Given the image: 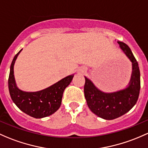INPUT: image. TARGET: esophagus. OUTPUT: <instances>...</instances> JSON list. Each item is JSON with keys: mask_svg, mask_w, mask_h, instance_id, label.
Masks as SVG:
<instances>
[{"mask_svg": "<svg viewBox=\"0 0 148 148\" xmlns=\"http://www.w3.org/2000/svg\"><path fill=\"white\" fill-rule=\"evenodd\" d=\"M78 71L79 73H84L85 71H86V69H80L78 70Z\"/></svg>", "mask_w": 148, "mask_h": 148, "instance_id": "1", "label": "esophagus"}]
</instances>
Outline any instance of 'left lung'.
Wrapping results in <instances>:
<instances>
[{
  "instance_id": "obj_1",
  "label": "left lung",
  "mask_w": 148,
  "mask_h": 148,
  "mask_svg": "<svg viewBox=\"0 0 148 148\" xmlns=\"http://www.w3.org/2000/svg\"><path fill=\"white\" fill-rule=\"evenodd\" d=\"M120 47L132 62L133 71L128 86L113 93L98 89L90 79L85 77L84 96L87 105L99 117L113 120L123 116L136 105L140 89V74L137 60L125 43L118 41Z\"/></svg>"
}]
</instances>
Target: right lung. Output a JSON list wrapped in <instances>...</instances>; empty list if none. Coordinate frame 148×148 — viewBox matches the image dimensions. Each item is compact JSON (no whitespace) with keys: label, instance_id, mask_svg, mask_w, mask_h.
Returning a JSON list of instances; mask_svg holds the SVG:
<instances>
[{"label":"right lung","instance_id":"obj_1","mask_svg":"<svg viewBox=\"0 0 148 148\" xmlns=\"http://www.w3.org/2000/svg\"><path fill=\"white\" fill-rule=\"evenodd\" d=\"M19 51L14 57L10 65L8 78V88L10 97L15 105L26 114L35 118L42 119L53 114L60 108L62 103L63 92L71 83L74 74L69 75L45 89L36 92H26L17 87L14 77V64Z\"/></svg>","mask_w":148,"mask_h":148}]
</instances>
